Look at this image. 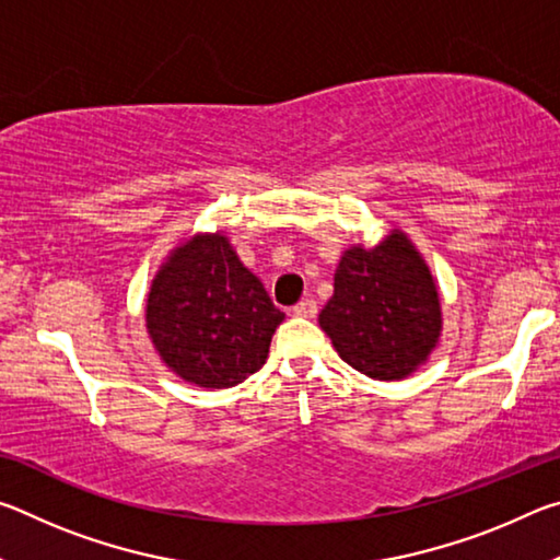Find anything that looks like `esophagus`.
I'll use <instances>...</instances> for the list:
<instances>
[{"label": "esophagus", "instance_id": "obj_1", "mask_svg": "<svg viewBox=\"0 0 560 560\" xmlns=\"http://www.w3.org/2000/svg\"><path fill=\"white\" fill-rule=\"evenodd\" d=\"M293 314L301 316V318H314V316L318 314L316 301H314V299H303V301H299L296 306H293Z\"/></svg>", "mask_w": 560, "mask_h": 560}]
</instances>
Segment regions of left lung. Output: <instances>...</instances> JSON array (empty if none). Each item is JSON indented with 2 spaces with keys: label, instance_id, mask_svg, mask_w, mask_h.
Here are the masks:
<instances>
[{
  "label": "left lung",
  "instance_id": "1",
  "mask_svg": "<svg viewBox=\"0 0 560 560\" xmlns=\"http://www.w3.org/2000/svg\"><path fill=\"white\" fill-rule=\"evenodd\" d=\"M318 324L338 355L375 381H400L428 360L442 328L440 296L405 234L343 254Z\"/></svg>",
  "mask_w": 560,
  "mask_h": 560
}]
</instances>
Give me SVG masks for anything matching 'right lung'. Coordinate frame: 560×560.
Wrapping results in <instances>:
<instances>
[{"mask_svg": "<svg viewBox=\"0 0 560 560\" xmlns=\"http://www.w3.org/2000/svg\"><path fill=\"white\" fill-rule=\"evenodd\" d=\"M148 334L167 368L200 387H232L267 363L283 320L226 236H195L170 257L148 296Z\"/></svg>", "mask_w": 560, "mask_h": 560, "instance_id": "obj_1", "label": "right lung"}]
</instances>
